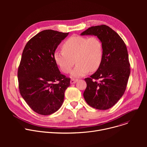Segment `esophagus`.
Returning <instances> with one entry per match:
<instances>
[{"instance_id": "obj_1", "label": "esophagus", "mask_w": 147, "mask_h": 147, "mask_svg": "<svg viewBox=\"0 0 147 147\" xmlns=\"http://www.w3.org/2000/svg\"><path fill=\"white\" fill-rule=\"evenodd\" d=\"M77 81H78V80H77V79L72 78V79L70 80V83H71V84H74V83H76Z\"/></svg>"}]
</instances>
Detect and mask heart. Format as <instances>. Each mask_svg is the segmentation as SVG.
Returning a JSON list of instances; mask_svg holds the SVG:
<instances>
[{
  "label": "heart",
  "instance_id": "b5f03b06",
  "mask_svg": "<svg viewBox=\"0 0 147 147\" xmlns=\"http://www.w3.org/2000/svg\"><path fill=\"white\" fill-rule=\"evenodd\" d=\"M62 49L55 52V61L66 74L71 71L76 62L77 65L71 72L73 77L83 76L89 71H95L102 63L103 44L97 36H70L63 44Z\"/></svg>",
  "mask_w": 147,
  "mask_h": 147
}]
</instances>
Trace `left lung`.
Instances as JSON below:
<instances>
[{
  "label": "left lung",
  "mask_w": 147,
  "mask_h": 147,
  "mask_svg": "<svg viewBox=\"0 0 147 147\" xmlns=\"http://www.w3.org/2000/svg\"><path fill=\"white\" fill-rule=\"evenodd\" d=\"M81 35L97 36L103 48L100 67L90 77L84 79L87 88L84 98L94 108L108 109L121 98L127 87L130 74L127 47L119 34L106 25L91 27Z\"/></svg>",
  "instance_id": "8db88e82"
}]
</instances>
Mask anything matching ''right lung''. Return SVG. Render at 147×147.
<instances>
[{
    "label": "right lung",
    "mask_w": 147,
    "mask_h": 147,
    "mask_svg": "<svg viewBox=\"0 0 147 147\" xmlns=\"http://www.w3.org/2000/svg\"><path fill=\"white\" fill-rule=\"evenodd\" d=\"M69 33L44 30L30 39L23 50L17 72L18 88L28 105L39 115L56 112L70 86V78L60 73L53 57Z\"/></svg>",
    "instance_id": "obj_1"
}]
</instances>
